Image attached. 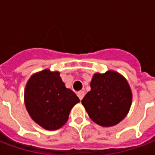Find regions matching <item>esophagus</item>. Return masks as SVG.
<instances>
[{
    "mask_svg": "<svg viewBox=\"0 0 155 155\" xmlns=\"http://www.w3.org/2000/svg\"><path fill=\"white\" fill-rule=\"evenodd\" d=\"M77 95H78V97H79V99L81 101L84 96V91H79V92L77 93Z\"/></svg>",
    "mask_w": 155,
    "mask_h": 155,
    "instance_id": "34e87169",
    "label": "esophagus"
}]
</instances>
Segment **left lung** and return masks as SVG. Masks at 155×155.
<instances>
[{"label":"left lung","mask_w":155,"mask_h":155,"mask_svg":"<svg viewBox=\"0 0 155 155\" xmlns=\"http://www.w3.org/2000/svg\"><path fill=\"white\" fill-rule=\"evenodd\" d=\"M89 91L81 101L89 116L104 127L120 123L130 110L132 93L126 80L114 71L96 73Z\"/></svg>","instance_id":"8db88e82"}]
</instances>
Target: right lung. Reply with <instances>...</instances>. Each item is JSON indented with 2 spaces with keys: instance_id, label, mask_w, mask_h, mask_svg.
I'll return each instance as SVG.
<instances>
[{
  "instance_id": "obj_1",
  "label": "right lung",
  "mask_w": 155,
  "mask_h": 155,
  "mask_svg": "<svg viewBox=\"0 0 155 155\" xmlns=\"http://www.w3.org/2000/svg\"><path fill=\"white\" fill-rule=\"evenodd\" d=\"M78 102L79 98L65 88L57 71L45 70L33 74L25 86V104L30 116L48 130L63 126Z\"/></svg>"
}]
</instances>
